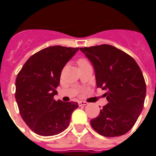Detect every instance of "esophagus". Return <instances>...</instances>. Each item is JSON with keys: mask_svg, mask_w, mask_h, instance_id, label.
Wrapping results in <instances>:
<instances>
[{"mask_svg": "<svg viewBox=\"0 0 156 156\" xmlns=\"http://www.w3.org/2000/svg\"><path fill=\"white\" fill-rule=\"evenodd\" d=\"M87 102H85V101H79L78 102V104H79V106H86L87 104Z\"/></svg>", "mask_w": 156, "mask_h": 156, "instance_id": "obj_1", "label": "esophagus"}]
</instances>
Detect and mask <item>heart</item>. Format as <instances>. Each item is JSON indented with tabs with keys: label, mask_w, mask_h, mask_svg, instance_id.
<instances>
[{
	"label": "heart",
	"mask_w": 156,
	"mask_h": 156,
	"mask_svg": "<svg viewBox=\"0 0 156 156\" xmlns=\"http://www.w3.org/2000/svg\"><path fill=\"white\" fill-rule=\"evenodd\" d=\"M84 62H88V61H87V60H85V59H82V60H80V61H79V62H78V63H79V64L84 63Z\"/></svg>",
	"instance_id": "heart-1"
}]
</instances>
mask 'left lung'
Instances as JSON below:
<instances>
[{
	"mask_svg": "<svg viewBox=\"0 0 156 156\" xmlns=\"http://www.w3.org/2000/svg\"><path fill=\"white\" fill-rule=\"evenodd\" d=\"M94 66L97 87L106 90L108 104L90 121L104 137L126 133L138 120L144 106L147 87L135 60L109 44L80 48Z\"/></svg>",
	"mask_w": 156,
	"mask_h": 156,
	"instance_id": "left-lung-1",
	"label": "left lung"
}]
</instances>
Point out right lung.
Returning <instances> with one entry per match:
<instances>
[{
  "label": "right lung",
  "mask_w": 156,
  "mask_h": 156,
  "mask_svg": "<svg viewBox=\"0 0 156 156\" xmlns=\"http://www.w3.org/2000/svg\"><path fill=\"white\" fill-rule=\"evenodd\" d=\"M78 48L51 46L30 56L16 78L15 99L28 127L41 136H53L69 126L77 102L54 100L61 71Z\"/></svg>",
  "instance_id": "1"
}]
</instances>
